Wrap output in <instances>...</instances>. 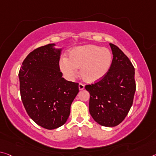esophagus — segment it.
<instances>
[{
  "mask_svg": "<svg viewBox=\"0 0 156 156\" xmlns=\"http://www.w3.org/2000/svg\"><path fill=\"white\" fill-rule=\"evenodd\" d=\"M78 87L80 90H84V88H85V85H84L82 83H80L78 85Z\"/></svg>",
  "mask_w": 156,
  "mask_h": 156,
  "instance_id": "obj_1",
  "label": "esophagus"
}]
</instances>
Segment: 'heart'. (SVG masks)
I'll return each mask as SVG.
<instances>
[{
    "label": "heart",
    "instance_id": "obj_1",
    "mask_svg": "<svg viewBox=\"0 0 156 156\" xmlns=\"http://www.w3.org/2000/svg\"><path fill=\"white\" fill-rule=\"evenodd\" d=\"M112 56L107 48L94 45L76 47L69 53V59L61 58L60 68L69 79L77 76L80 68V76L85 82L96 83L107 74L112 64Z\"/></svg>",
    "mask_w": 156,
    "mask_h": 156
}]
</instances>
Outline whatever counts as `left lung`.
I'll list each match as a JSON object with an SVG mask.
<instances>
[{
    "instance_id": "obj_1",
    "label": "left lung",
    "mask_w": 156,
    "mask_h": 156,
    "mask_svg": "<svg viewBox=\"0 0 156 156\" xmlns=\"http://www.w3.org/2000/svg\"><path fill=\"white\" fill-rule=\"evenodd\" d=\"M110 46L113 59L109 71L100 81L85 89L90 94V113L94 120L103 126L114 127L129 112L136 85L131 62L117 46Z\"/></svg>"
}]
</instances>
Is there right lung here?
I'll list each match as a JSON object with an SVG mask.
<instances>
[{
    "mask_svg": "<svg viewBox=\"0 0 156 156\" xmlns=\"http://www.w3.org/2000/svg\"><path fill=\"white\" fill-rule=\"evenodd\" d=\"M49 44L34 49L25 58L19 73L22 102L37 124L53 130L65 124L78 83L66 80L60 71L61 48Z\"/></svg>",
    "mask_w": 156,
    "mask_h": 156,
    "instance_id": "1",
    "label": "right lung"
}]
</instances>
